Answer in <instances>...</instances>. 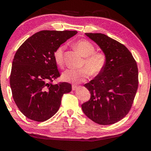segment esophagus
Wrapping results in <instances>:
<instances>
[{"label": "esophagus", "mask_w": 151, "mask_h": 151, "mask_svg": "<svg viewBox=\"0 0 151 151\" xmlns=\"http://www.w3.org/2000/svg\"><path fill=\"white\" fill-rule=\"evenodd\" d=\"M78 89H79V86L76 85H72V90H73V91H76V90H77Z\"/></svg>", "instance_id": "34e87169"}]
</instances>
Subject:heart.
Returning <instances> with one entry per match:
<instances>
[{
    "label": "heart",
    "mask_w": 151,
    "mask_h": 151,
    "mask_svg": "<svg viewBox=\"0 0 151 151\" xmlns=\"http://www.w3.org/2000/svg\"><path fill=\"white\" fill-rule=\"evenodd\" d=\"M76 48L84 57L79 70H66L62 74V79L72 83H79L84 81L91 76H96L104 70L106 65V55L103 52L95 51V46L86 40H79L75 42ZM65 45H60L54 52V59L56 64L60 67L64 65V54Z\"/></svg>",
    "instance_id": "heart-1"
}]
</instances>
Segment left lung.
I'll return each instance as SVG.
<instances>
[{"mask_svg": "<svg viewBox=\"0 0 151 151\" xmlns=\"http://www.w3.org/2000/svg\"><path fill=\"white\" fill-rule=\"evenodd\" d=\"M106 55V67L84 84L91 98L81 105L88 118L101 125H110L127 115L138 86V70L132 54L125 45L101 33H86Z\"/></svg>", "mask_w": 151, "mask_h": 151, "instance_id": "1", "label": "left lung"}]
</instances>
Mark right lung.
Here are the masks:
<instances>
[{
	"label": "right lung",
	"mask_w": 151,
	"mask_h": 151,
	"mask_svg": "<svg viewBox=\"0 0 151 151\" xmlns=\"http://www.w3.org/2000/svg\"><path fill=\"white\" fill-rule=\"evenodd\" d=\"M77 31L42 30L27 39L15 53L10 84L19 110L32 121L42 122L55 115L63 94L72 91L67 82L52 84L60 77L54 52Z\"/></svg>",
	"instance_id": "1"
}]
</instances>
